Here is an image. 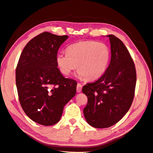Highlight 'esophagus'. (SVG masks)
<instances>
[{
    "label": "esophagus",
    "mask_w": 153,
    "mask_h": 153,
    "mask_svg": "<svg viewBox=\"0 0 153 153\" xmlns=\"http://www.w3.org/2000/svg\"><path fill=\"white\" fill-rule=\"evenodd\" d=\"M82 88V85L81 84H79V83H78V84H77V88H76L77 92H81Z\"/></svg>",
    "instance_id": "1"
}]
</instances>
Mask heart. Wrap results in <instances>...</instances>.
Here are the masks:
<instances>
[{"label":"heart","mask_w":153,"mask_h":153,"mask_svg":"<svg viewBox=\"0 0 153 153\" xmlns=\"http://www.w3.org/2000/svg\"><path fill=\"white\" fill-rule=\"evenodd\" d=\"M67 52L56 56V64L64 76H68L77 67L80 78L92 81L101 77L109 64L110 49L103 42L81 41L69 46Z\"/></svg>","instance_id":"obj_1"}]
</instances>
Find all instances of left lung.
I'll return each mask as SVG.
<instances>
[{
	"instance_id": "8db88e82",
	"label": "left lung",
	"mask_w": 153,
	"mask_h": 153,
	"mask_svg": "<svg viewBox=\"0 0 153 153\" xmlns=\"http://www.w3.org/2000/svg\"><path fill=\"white\" fill-rule=\"evenodd\" d=\"M107 36L111 51L109 65L99 79L82 88L88 97L84 117L97 128H108L122 119L133 102L136 84L135 65L128 49L116 36Z\"/></svg>"
}]
</instances>
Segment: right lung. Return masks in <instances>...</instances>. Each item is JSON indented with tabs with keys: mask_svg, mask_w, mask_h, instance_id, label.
<instances>
[{
	"mask_svg": "<svg viewBox=\"0 0 153 153\" xmlns=\"http://www.w3.org/2000/svg\"><path fill=\"white\" fill-rule=\"evenodd\" d=\"M68 36L43 32L28 42L16 67L19 102L31 120L43 126L60 120L65 105L76 93L77 82L65 78L57 68L56 56Z\"/></svg>",
	"mask_w": 153,
	"mask_h": 153,
	"instance_id": "obj_1",
	"label": "right lung"
}]
</instances>
